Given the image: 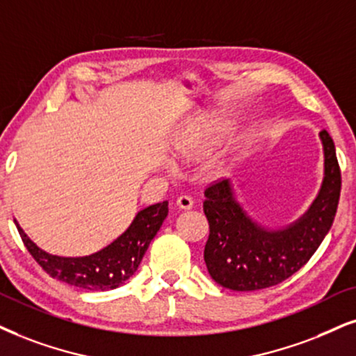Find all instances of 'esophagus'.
Segmentation results:
<instances>
[{
    "mask_svg": "<svg viewBox=\"0 0 356 356\" xmlns=\"http://www.w3.org/2000/svg\"><path fill=\"white\" fill-rule=\"evenodd\" d=\"M175 204H177L181 210H191L193 207V200L188 195H181L177 197V202H175Z\"/></svg>",
    "mask_w": 356,
    "mask_h": 356,
    "instance_id": "esophagus-1",
    "label": "esophagus"
}]
</instances>
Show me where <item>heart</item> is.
Listing matches in <instances>:
<instances>
[{"mask_svg":"<svg viewBox=\"0 0 356 356\" xmlns=\"http://www.w3.org/2000/svg\"><path fill=\"white\" fill-rule=\"evenodd\" d=\"M218 146V138L200 126H188L175 143L177 156L184 161H193L210 154Z\"/></svg>","mask_w":356,"mask_h":356,"instance_id":"obj_1","label":"heart"}]
</instances>
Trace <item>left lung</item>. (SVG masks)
Masks as SVG:
<instances>
[{
  "label": "left lung",
  "mask_w": 356,
  "mask_h": 356,
  "mask_svg": "<svg viewBox=\"0 0 356 356\" xmlns=\"http://www.w3.org/2000/svg\"><path fill=\"white\" fill-rule=\"evenodd\" d=\"M323 147V181L307 211L281 228H268L246 213L230 181L205 191L204 211L210 235L204 259L211 279L232 291L276 286L299 271L334 223L340 199V168L334 139L318 133Z\"/></svg>",
  "instance_id": "obj_1"
}]
</instances>
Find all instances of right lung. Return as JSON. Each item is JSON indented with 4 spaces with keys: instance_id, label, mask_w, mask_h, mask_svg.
<instances>
[{
    "instance_id": "1",
    "label": "right lung",
    "mask_w": 356,
    "mask_h": 356,
    "mask_svg": "<svg viewBox=\"0 0 356 356\" xmlns=\"http://www.w3.org/2000/svg\"><path fill=\"white\" fill-rule=\"evenodd\" d=\"M168 202L139 210L124 233L113 243L88 256H57L40 250L16 222L17 232L31 256L49 276L87 291H110L124 284L145 256L147 246L168 217Z\"/></svg>"
}]
</instances>
